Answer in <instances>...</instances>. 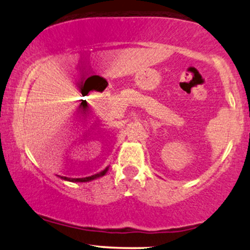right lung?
Listing matches in <instances>:
<instances>
[{"label":"right lung","mask_w":250,"mask_h":250,"mask_svg":"<svg viewBox=\"0 0 250 250\" xmlns=\"http://www.w3.org/2000/svg\"><path fill=\"white\" fill-rule=\"evenodd\" d=\"M108 169H109V167H107L106 169L102 170L101 172L93 174V176L83 177V178H70V177H64V176H59V178L62 179V180H67V182H73V183H87V182H91V180L98 179V178H100V177L104 176V174L107 173Z\"/></svg>","instance_id":"obj_1"}]
</instances>
